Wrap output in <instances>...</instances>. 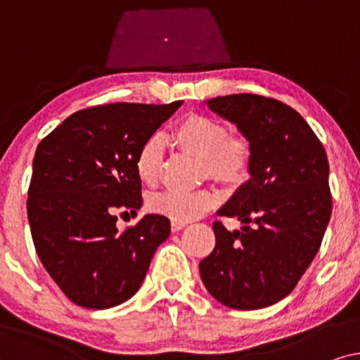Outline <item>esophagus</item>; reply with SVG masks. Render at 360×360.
<instances>
[{
    "label": "esophagus",
    "instance_id": "1",
    "mask_svg": "<svg viewBox=\"0 0 360 360\" xmlns=\"http://www.w3.org/2000/svg\"><path fill=\"white\" fill-rule=\"evenodd\" d=\"M184 227H186V222H176V220H172L171 222L172 232H179V230H183Z\"/></svg>",
    "mask_w": 360,
    "mask_h": 360
}]
</instances>
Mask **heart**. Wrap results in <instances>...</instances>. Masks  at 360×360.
<instances>
[{
  "instance_id": "1",
  "label": "heart",
  "mask_w": 360,
  "mask_h": 360,
  "mask_svg": "<svg viewBox=\"0 0 360 360\" xmlns=\"http://www.w3.org/2000/svg\"><path fill=\"white\" fill-rule=\"evenodd\" d=\"M172 145L189 155L199 158L202 174L227 186H240L250 176L253 165V146L240 133H229L225 123L219 120L191 115L171 133ZM162 140L151 136L143 143L135 160L138 179L145 186H155L162 165ZM214 191L202 189L195 193L165 191L148 199L151 212L165 215L176 222H189L207 212L217 204Z\"/></svg>"
}]
</instances>
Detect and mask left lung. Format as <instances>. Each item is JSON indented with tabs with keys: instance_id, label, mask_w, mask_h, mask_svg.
I'll return each mask as SVG.
<instances>
[{
	"instance_id": "1",
	"label": "left lung",
	"mask_w": 360,
	"mask_h": 360,
	"mask_svg": "<svg viewBox=\"0 0 360 360\" xmlns=\"http://www.w3.org/2000/svg\"><path fill=\"white\" fill-rule=\"evenodd\" d=\"M207 107L250 140L253 165L217 212L243 227L212 224L215 248L199 263L200 278L229 308H266L295 290L323 242L333 207L328 156L304 118L275 98L236 94Z\"/></svg>"
}]
</instances>
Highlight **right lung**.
Here are the masks:
<instances>
[{
    "label": "right lung",
    "mask_w": 360,
    "mask_h": 360,
    "mask_svg": "<svg viewBox=\"0 0 360 360\" xmlns=\"http://www.w3.org/2000/svg\"><path fill=\"white\" fill-rule=\"evenodd\" d=\"M183 105L108 103L65 118L37 146L27 219L42 265L72 303L107 309L140 290L169 219L148 214L117 229V210L136 214L138 151Z\"/></svg>",
    "instance_id": "1"
}]
</instances>
